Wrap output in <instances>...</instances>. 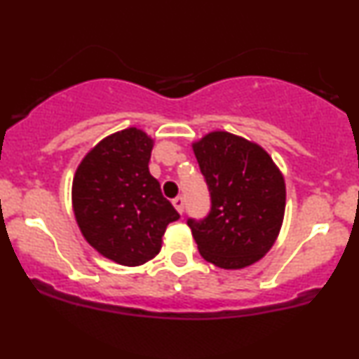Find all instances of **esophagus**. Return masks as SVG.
Returning <instances> with one entry per match:
<instances>
[{"mask_svg": "<svg viewBox=\"0 0 359 359\" xmlns=\"http://www.w3.org/2000/svg\"><path fill=\"white\" fill-rule=\"evenodd\" d=\"M172 204H174V208L177 209V211H179V214H182L184 212V208H185V201H184V197H175L174 201H172Z\"/></svg>", "mask_w": 359, "mask_h": 359, "instance_id": "esophagus-1", "label": "esophagus"}]
</instances>
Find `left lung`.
<instances>
[{
  "mask_svg": "<svg viewBox=\"0 0 359 359\" xmlns=\"http://www.w3.org/2000/svg\"><path fill=\"white\" fill-rule=\"evenodd\" d=\"M211 211L187 224L201 257L219 269L253 265L277 240L285 212V180L257 143L212 131L192 145Z\"/></svg>",
  "mask_w": 359,
  "mask_h": 359,
  "instance_id": "1",
  "label": "left lung"
}]
</instances>
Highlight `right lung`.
<instances>
[{
	"label": "right lung",
	"mask_w": 359,
	"mask_h": 359,
	"mask_svg": "<svg viewBox=\"0 0 359 359\" xmlns=\"http://www.w3.org/2000/svg\"><path fill=\"white\" fill-rule=\"evenodd\" d=\"M154 140L126 128L101 140L77 167L72 208L86 241L125 266L155 258L170 222L179 219L148 170Z\"/></svg>",
	"instance_id": "add662e5"
}]
</instances>
